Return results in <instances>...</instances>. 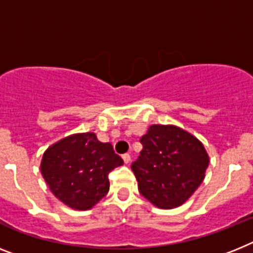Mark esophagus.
I'll return each instance as SVG.
<instances>
[{
	"mask_svg": "<svg viewBox=\"0 0 253 253\" xmlns=\"http://www.w3.org/2000/svg\"><path fill=\"white\" fill-rule=\"evenodd\" d=\"M122 159H123V162H125V163H128V162H130V159H131L130 154H127V153H126V154H123Z\"/></svg>",
	"mask_w": 253,
	"mask_h": 253,
	"instance_id": "34e87169",
	"label": "esophagus"
}]
</instances>
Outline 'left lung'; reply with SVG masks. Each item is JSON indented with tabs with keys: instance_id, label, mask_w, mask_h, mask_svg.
Returning a JSON list of instances; mask_svg holds the SVG:
<instances>
[{
	"instance_id": "1",
	"label": "left lung",
	"mask_w": 253,
	"mask_h": 253,
	"mask_svg": "<svg viewBox=\"0 0 253 253\" xmlns=\"http://www.w3.org/2000/svg\"><path fill=\"white\" fill-rule=\"evenodd\" d=\"M140 143L143 150L131 166L140 194L163 210L186 202L209 167L203 144L173 125H152Z\"/></svg>"
}]
</instances>
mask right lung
Here are the masks:
<instances>
[{
    "instance_id": "right-lung-1",
    "label": "right lung",
    "mask_w": 253,
    "mask_h": 253,
    "mask_svg": "<svg viewBox=\"0 0 253 253\" xmlns=\"http://www.w3.org/2000/svg\"><path fill=\"white\" fill-rule=\"evenodd\" d=\"M123 161L94 132L74 133L43 153L41 172L56 198L73 210L92 209L109 190L108 175Z\"/></svg>"
}]
</instances>
